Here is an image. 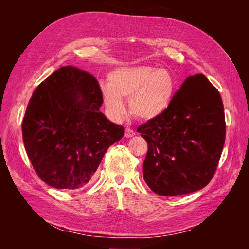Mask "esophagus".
<instances>
[{"label":"esophagus","instance_id":"34e87169","mask_svg":"<svg viewBox=\"0 0 249 249\" xmlns=\"http://www.w3.org/2000/svg\"><path fill=\"white\" fill-rule=\"evenodd\" d=\"M135 135V132L132 130V129H130V127H127V129H125V132H124V136L126 137V138H131V137H133Z\"/></svg>","mask_w":249,"mask_h":249}]
</instances>
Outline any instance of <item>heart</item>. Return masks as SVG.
I'll return each mask as SVG.
<instances>
[{
  "label": "heart",
  "mask_w": 249,
  "mask_h": 249,
  "mask_svg": "<svg viewBox=\"0 0 249 249\" xmlns=\"http://www.w3.org/2000/svg\"><path fill=\"white\" fill-rule=\"evenodd\" d=\"M108 82L100 90L105 107L114 118L124 115L123 99H129L133 117L142 122L153 120L167 110L175 91L170 71L149 65L117 67L108 74Z\"/></svg>",
  "instance_id": "heart-1"
}]
</instances>
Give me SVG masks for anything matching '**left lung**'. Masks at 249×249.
I'll list each match as a JSON object with an SVG mask.
<instances>
[{"mask_svg": "<svg viewBox=\"0 0 249 249\" xmlns=\"http://www.w3.org/2000/svg\"><path fill=\"white\" fill-rule=\"evenodd\" d=\"M147 142L143 178L163 196L206 187L219 162L225 140L223 104L203 74L188 77L167 110L140 125Z\"/></svg>", "mask_w": 249, "mask_h": 249, "instance_id": "obj_1", "label": "left lung"}]
</instances>
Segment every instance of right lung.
<instances>
[{"mask_svg": "<svg viewBox=\"0 0 249 249\" xmlns=\"http://www.w3.org/2000/svg\"><path fill=\"white\" fill-rule=\"evenodd\" d=\"M100 85L91 74L63 66L35 89L22 120V139L33 168L57 189L79 190L92 179L124 126L101 112Z\"/></svg>", "mask_w": 249, "mask_h": 249, "instance_id": "obj_1", "label": "right lung"}]
</instances>
